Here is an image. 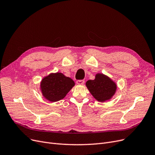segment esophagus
Here are the masks:
<instances>
[{
  "instance_id": "obj_1",
  "label": "esophagus",
  "mask_w": 155,
  "mask_h": 155,
  "mask_svg": "<svg viewBox=\"0 0 155 155\" xmlns=\"http://www.w3.org/2000/svg\"><path fill=\"white\" fill-rule=\"evenodd\" d=\"M76 83L79 85H83L84 83V80H78L76 81Z\"/></svg>"
}]
</instances>
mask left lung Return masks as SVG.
Listing matches in <instances>:
<instances>
[{"mask_svg":"<svg viewBox=\"0 0 155 155\" xmlns=\"http://www.w3.org/2000/svg\"><path fill=\"white\" fill-rule=\"evenodd\" d=\"M86 85L91 95L100 102L109 100L114 95L116 90V84L102 74H97L95 79L88 80Z\"/></svg>","mask_w":155,"mask_h":155,"instance_id":"left-lung-1","label":"left lung"}]
</instances>
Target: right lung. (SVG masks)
Instances as JSON below:
<instances>
[{
    "mask_svg": "<svg viewBox=\"0 0 155 155\" xmlns=\"http://www.w3.org/2000/svg\"><path fill=\"white\" fill-rule=\"evenodd\" d=\"M75 84L74 81L63 74H50L42 80V95L48 101L56 102L64 98Z\"/></svg>",
    "mask_w": 155,
    "mask_h": 155,
    "instance_id": "1",
    "label": "right lung"
}]
</instances>
